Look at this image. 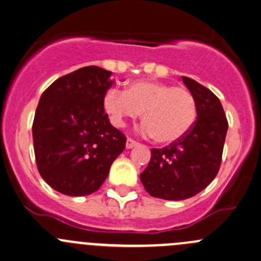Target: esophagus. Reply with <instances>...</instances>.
<instances>
[{"label": "esophagus", "instance_id": "1", "mask_svg": "<svg viewBox=\"0 0 261 261\" xmlns=\"http://www.w3.org/2000/svg\"><path fill=\"white\" fill-rule=\"evenodd\" d=\"M138 145H139V142L135 141L134 139L128 138L127 140H126V149H133V147L138 146Z\"/></svg>", "mask_w": 261, "mask_h": 261}]
</instances>
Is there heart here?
I'll list each match as a JSON object with an SVG mask.
<instances>
[{
	"mask_svg": "<svg viewBox=\"0 0 261 261\" xmlns=\"http://www.w3.org/2000/svg\"><path fill=\"white\" fill-rule=\"evenodd\" d=\"M103 108L117 127L127 119H138L142 112V130L160 144L182 139L193 128L197 115L196 100L188 89L151 80L131 82L125 91L116 87L108 90Z\"/></svg>",
	"mask_w": 261,
	"mask_h": 261,
	"instance_id": "b5f03b06",
	"label": "heart"
}]
</instances>
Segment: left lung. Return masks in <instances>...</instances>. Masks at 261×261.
Masks as SVG:
<instances>
[{
    "label": "left lung",
    "mask_w": 261,
    "mask_h": 261,
    "mask_svg": "<svg viewBox=\"0 0 261 261\" xmlns=\"http://www.w3.org/2000/svg\"><path fill=\"white\" fill-rule=\"evenodd\" d=\"M182 81L196 100V121L179 141L151 149L149 165L140 174L145 190L165 200L189 199L215 179L227 131L220 100L193 79L182 76Z\"/></svg>",
    "instance_id": "1"
}]
</instances>
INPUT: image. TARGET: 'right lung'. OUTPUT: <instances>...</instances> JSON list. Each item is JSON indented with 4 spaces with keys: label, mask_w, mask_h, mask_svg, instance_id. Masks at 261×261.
Returning a JSON list of instances; mask_svg holds the SVG:
<instances>
[{
    "label": "right lung",
    "mask_w": 261,
    "mask_h": 261,
    "mask_svg": "<svg viewBox=\"0 0 261 261\" xmlns=\"http://www.w3.org/2000/svg\"><path fill=\"white\" fill-rule=\"evenodd\" d=\"M111 73L86 66L57 79L41 95L32 123L36 165L42 179L65 195L98 190L125 150V135L103 109Z\"/></svg>",
    "instance_id": "right-lung-1"
}]
</instances>
